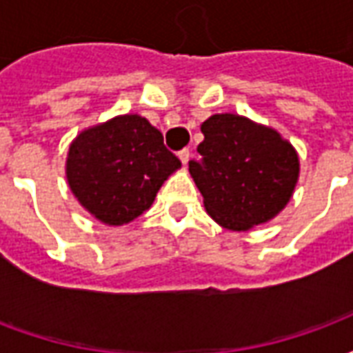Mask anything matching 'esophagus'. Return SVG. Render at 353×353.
Wrapping results in <instances>:
<instances>
[{
	"label": "esophagus",
	"mask_w": 353,
	"mask_h": 353,
	"mask_svg": "<svg viewBox=\"0 0 353 353\" xmlns=\"http://www.w3.org/2000/svg\"><path fill=\"white\" fill-rule=\"evenodd\" d=\"M177 157H179V161H181V164H187L189 162V157H191V153H189V149H183V151H179L177 153Z\"/></svg>",
	"instance_id": "1"
}]
</instances>
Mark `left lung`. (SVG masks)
Here are the masks:
<instances>
[{"instance_id":"left-lung-1","label":"left lung","mask_w":353,"mask_h":353,"mask_svg":"<svg viewBox=\"0 0 353 353\" xmlns=\"http://www.w3.org/2000/svg\"><path fill=\"white\" fill-rule=\"evenodd\" d=\"M200 157L189 161L208 215L244 232L268 223L293 196L301 162L295 147L270 126L234 113L202 123Z\"/></svg>"}]
</instances>
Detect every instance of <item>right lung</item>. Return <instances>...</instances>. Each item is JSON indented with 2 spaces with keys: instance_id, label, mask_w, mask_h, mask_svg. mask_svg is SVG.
<instances>
[{
  "instance_id": "add662e5",
  "label": "right lung",
  "mask_w": 353,
  "mask_h": 353,
  "mask_svg": "<svg viewBox=\"0 0 353 353\" xmlns=\"http://www.w3.org/2000/svg\"><path fill=\"white\" fill-rule=\"evenodd\" d=\"M181 162L138 113L88 126L70 143L65 179L88 214L109 227L134 221Z\"/></svg>"
}]
</instances>
